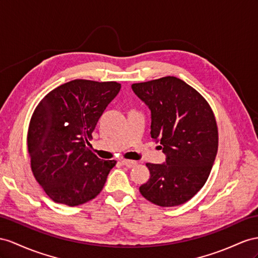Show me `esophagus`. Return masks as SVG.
I'll use <instances>...</instances> for the list:
<instances>
[{
  "label": "esophagus",
  "mask_w": 258,
  "mask_h": 258,
  "mask_svg": "<svg viewBox=\"0 0 258 258\" xmlns=\"http://www.w3.org/2000/svg\"><path fill=\"white\" fill-rule=\"evenodd\" d=\"M122 163L124 164V166H126L127 168H133L135 166H137V162L134 161V160H128V159H123L122 160Z\"/></svg>",
  "instance_id": "34e87169"
}]
</instances>
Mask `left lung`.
Returning a JSON list of instances; mask_svg holds the SVG:
<instances>
[{"label": "left lung", "mask_w": 258, "mask_h": 258, "mask_svg": "<svg viewBox=\"0 0 258 258\" xmlns=\"http://www.w3.org/2000/svg\"><path fill=\"white\" fill-rule=\"evenodd\" d=\"M132 89L151 110V137L167 155L166 163H146L150 177L140 192L158 206H179L205 185L213 168L218 150L214 111L174 76L136 83Z\"/></svg>", "instance_id": "8db88e82"}]
</instances>
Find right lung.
Wrapping results in <instances>:
<instances>
[{"instance_id": "right-lung-1", "label": "right lung", "mask_w": 258, "mask_h": 258, "mask_svg": "<svg viewBox=\"0 0 258 258\" xmlns=\"http://www.w3.org/2000/svg\"><path fill=\"white\" fill-rule=\"evenodd\" d=\"M120 89L116 82L74 79L38 103L30 118L27 148L32 174L53 202L78 206L102 190L116 161L99 159L87 144Z\"/></svg>"}]
</instances>
